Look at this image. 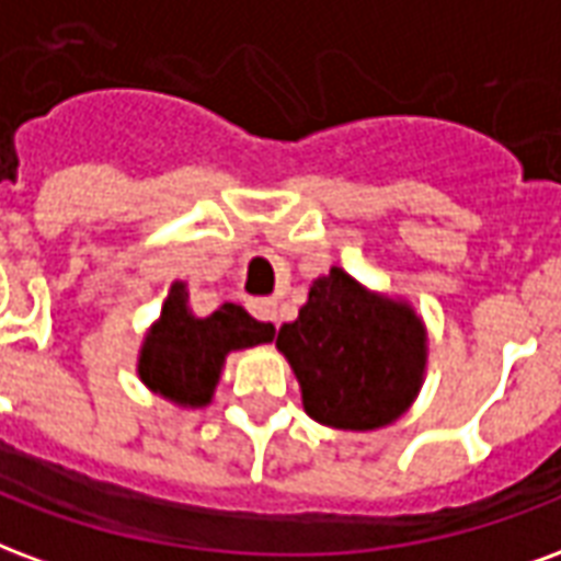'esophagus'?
Here are the masks:
<instances>
[{"instance_id":"obj_1","label":"esophagus","mask_w":561,"mask_h":561,"mask_svg":"<svg viewBox=\"0 0 561 561\" xmlns=\"http://www.w3.org/2000/svg\"><path fill=\"white\" fill-rule=\"evenodd\" d=\"M248 310H251L256 320L275 322L277 320V301L275 298H251L248 301Z\"/></svg>"}]
</instances>
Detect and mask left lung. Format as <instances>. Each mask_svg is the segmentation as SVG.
Segmentation results:
<instances>
[{"instance_id":"8db88e82","label":"left lung","mask_w":561,"mask_h":561,"mask_svg":"<svg viewBox=\"0 0 561 561\" xmlns=\"http://www.w3.org/2000/svg\"><path fill=\"white\" fill-rule=\"evenodd\" d=\"M310 419L341 431H376L410 410L427 362L415 310L376 296L343 268L313 280L296 322L277 331Z\"/></svg>"}]
</instances>
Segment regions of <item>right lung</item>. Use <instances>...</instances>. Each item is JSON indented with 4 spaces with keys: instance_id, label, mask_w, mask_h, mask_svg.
I'll return each mask as SVG.
<instances>
[{
    "instance_id": "obj_1",
    "label": "right lung",
    "mask_w": 561,
    "mask_h": 561,
    "mask_svg": "<svg viewBox=\"0 0 561 561\" xmlns=\"http://www.w3.org/2000/svg\"><path fill=\"white\" fill-rule=\"evenodd\" d=\"M275 337L272 322L253 320L239 305H220L199 320L187 308L185 284L170 286L161 320L154 322L140 353V379L179 407H206L218 386L224 358Z\"/></svg>"
}]
</instances>
